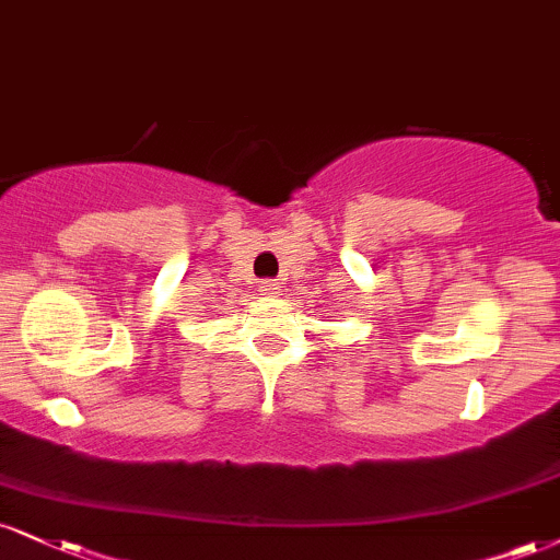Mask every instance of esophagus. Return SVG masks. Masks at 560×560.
I'll return each instance as SVG.
<instances>
[{
    "label": "esophagus",
    "mask_w": 560,
    "mask_h": 560,
    "mask_svg": "<svg viewBox=\"0 0 560 560\" xmlns=\"http://www.w3.org/2000/svg\"><path fill=\"white\" fill-rule=\"evenodd\" d=\"M260 294H266V298H279V292H281V284L279 281H273V279H268V281H260Z\"/></svg>",
    "instance_id": "34e87169"
}]
</instances>
